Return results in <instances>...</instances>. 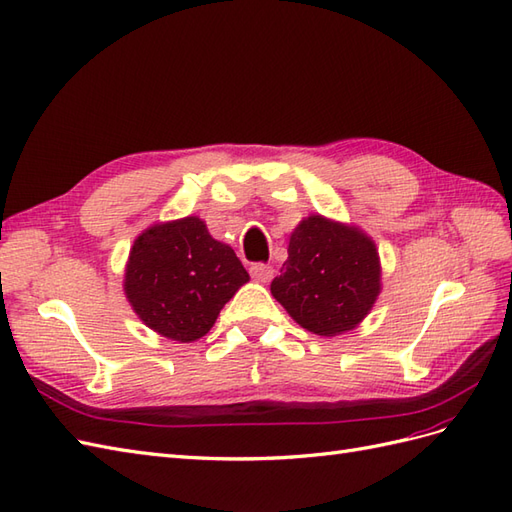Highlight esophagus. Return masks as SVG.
Wrapping results in <instances>:
<instances>
[{"label": "esophagus", "instance_id": "esophagus-1", "mask_svg": "<svg viewBox=\"0 0 512 512\" xmlns=\"http://www.w3.org/2000/svg\"><path fill=\"white\" fill-rule=\"evenodd\" d=\"M272 266L270 264H253L251 266V276L257 281V283H268L272 279Z\"/></svg>", "mask_w": 512, "mask_h": 512}]
</instances>
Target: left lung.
I'll return each instance as SVG.
<instances>
[{"instance_id": "1", "label": "left lung", "mask_w": 512, "mask_h": 512, "mask_svg": "<svg viewBox=\"0 0 512 512\" xmlns=\"http://www.w3.org/2000/svg\"><path fill=\"white\" fill-rule=\"evenodd\" d=\"M287 253L270 291L302 328L337 337L369 315L382 266L367 233L313 214L291 233Z\"/></svg>"}]
</instances>
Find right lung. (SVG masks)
I'll return each instance as SVG.
<instances>
[{"label": "right lung", "mask_w": 512, "mask_h": 512, "mask_svg": "<svg viewBox=\"0 0 512 512\" xmlns=\"http://www.w3.org/2000/svg\"><path fill=\"white\" fill-rule=\"evenodd\" d=\"M248 281L233 248L197 216L145 229L130 248L124 291L145 326L171 341L208 334L223 306Z\"/></svg>", "instance_id": "obj_1"}]
</instances>
